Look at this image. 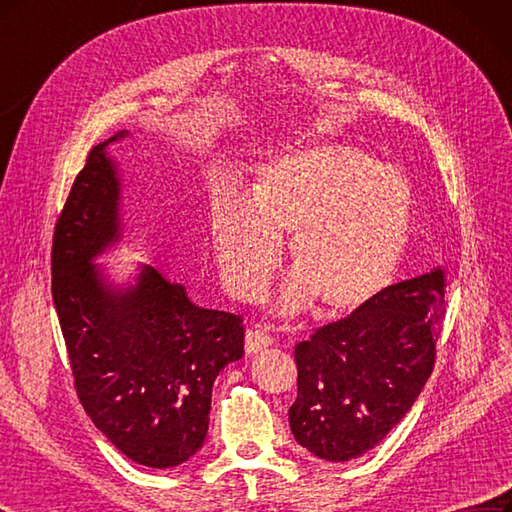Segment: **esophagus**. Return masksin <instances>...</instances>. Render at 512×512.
<instances>
[{
    "mask_svg": "<svg viewBox=\"0 0 512 512\" xmlns=\"http://www.w3.org/2000/svg\"><path fill=\"white\" fill-rule=\"evenodd\" d=\"M273 343V339L262 328H252L245 332V354H258V351L267 349Z\"/></svg>",
    "mask_w": 512,
    "mask_h": 512,
    "instance_id": "esophagus-1",
    "label": "esophagus"
}]
</instances>
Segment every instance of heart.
<instances>
[{
  "label": "heart",
  "instance_id": "1",
  "mask_svg": "<svg viewBox=\"0 0 512 512\" xmlns=\"http://www.w3.org/2000/svg\"><path fill=\"white\" fill-rule=\"evenodd\" d=\"M413 197L404 175L343 144H320L260 163L245 201L218 195L209 241L224 286L252 298L269 284L290 238L296 269L279 311L349 313L392 284L407 250Z\"/></svg>",
  "mask_w": 512,
  "mask_h": 512
}]
</instances>
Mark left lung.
<instances>
[{
  "label": "left lung",
  "instance_id": "left-lung-1",
  "mask_svg": "<svg viewBox=\"0 0 512 512\" xmlns=\"http://www.w3.org/2000/svg\"><path fill=\"white\" fill-rule=\"evenodd\" d=\"M445 309V269L436 267L298 343V394L288 411L296 443L326 462L377 447L432 375Z\"/></svg>",
  "mask_w": 512,
  "mask_h": 512
}]
</instances>
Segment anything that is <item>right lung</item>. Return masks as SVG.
<instances>
[{"instance_id":"1","label":"right lung","mask_w":512,"mask_h":512,"mask_svg":"<svg viewBox=\"0 0 512 512\" xmlns=\"http://www.w3.org/2000/svg\"><path fill=\"white\" fill-rule=\"evenodd\" d=\"M88 152L52 239V301L93 424L129 460L173 468L207 436L211 387L243 356L241 317L203 309L186 288L139 264L116 284L95 260L122 241V180L108 146Z\"/></svg>"}]
</instances>
